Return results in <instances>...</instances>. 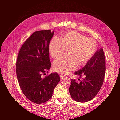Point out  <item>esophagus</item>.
Masks as SVG:
<instances>
[{
	"label": "esophagus",
	"instance_id": "34e87169",
	"mask_svg": "<svg viewBox=\"0 0 120 120\" xmlns=\"http://www.w3.org/2000/svg\"><path fill=\"white\" fill-rule=\"evenodd\" d=\"M65 77H66V76H65V75H60V79H63V78H64Z\"/></svg>",
	"mask_w": 120,
	"mask_h": 120
}]
</instances>
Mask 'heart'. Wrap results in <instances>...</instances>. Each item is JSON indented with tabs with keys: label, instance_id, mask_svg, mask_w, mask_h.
I'll return each instance as SVG.
<instances>
[{
	"label": "heart",
	"instance_id": "1",
	"mask_svg": "<svg viewBox=\"0 0 120 120\" xmlns=\"http://www.w3.org/2000/svg\"><path fill=\"white\" fill-rule=\"evenodd\" d=\"M98 48L97 42L92 38L77 31L67 32L63 39L54 37L49 45L50 55L57 59L65 54L68 49V54L54 61L53 70L60 73L67 74L74 71L79 65H83L92 59Z\"/></svg>",
	"mask_w": 120,
	"mask_h": 120
}]
</instances>
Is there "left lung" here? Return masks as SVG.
Returning <instances> with one entry per match:
<instances>
[{
  "label": "left lung",
  "mask_w": 120,
  "mask_h": 120,
  "mask_svg": "<svg viewBox=\"0 0 120 120\" xmlns=\"http://www.w3.org/2000/svg\"><path fill=\"white\" fill-rule=\"evenodd\" d=\"M106 71V60L102 49L97 51L86 66L75 72L79 77L84 75L78 83L71 79L69 92L72 99L78 102H86L92 100L102 86Z\"/></svg>",
  "instance_id": "8db88e82"
}]
</instances>
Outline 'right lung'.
Instances as JSON below:
<instances>
[{
	"label": "right lung",
	"instance_id": "right-lung-1",
	"mask_svg": "<svg viewBox=\"0 0 120 120\" xmlns=\"http://www.w3.org/2000/svg\"><path fill=\"white\" fill-rule=\"evenodd\" d=\"M53 34L50 30L35 31L25 41L18 54V82L24 95L34 103L42 104L49 101L60 81L57 72L41 77L51 67L49 45Z\"/></svg>",
	"mask_w": 120,
	"mask_h": 120
}]
</instances>
